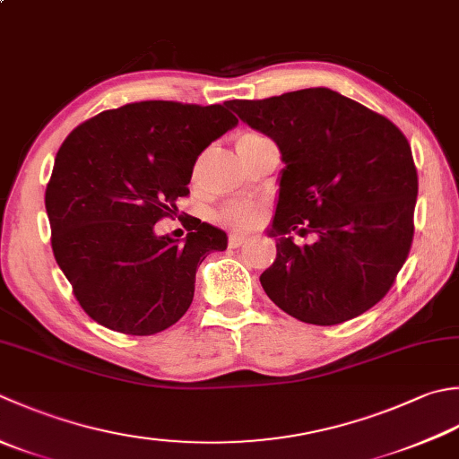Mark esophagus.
Listing matches in <instances>:
<instances>
[{
	"mask_svg": "<svg viewBox=\"0 0 459 459\" xmlns=\"http://www.w3.org/2000/svg\"><path fill=\"white\" fill-rule=\"evenodd\" d=\"M247 235H240V232H232V235L229 237V247L230 248H238V247H242L247 242Z\"/></svg>",
	"mask_w": 459,
	"mask_h": 459,
	"instance_id": "obj_1",
	"label": "esophagus"
}]
</instances>
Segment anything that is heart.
<instances>
[{
  "instance_id": "obj_1",
  "label": "heart",
  "mask_w": 459,
  "mask_h": 459,
  "mask_svg": "<svg viewBox=\"0 0 459 459\" xmlns=\"http://www.w3.org/2000/svg\"><path fill=\"white\" fill-rule=\"evenodd\" d=\"M258 139H264V137H260V134H255V133H247L238 139V145H247V143H253ZM221 219L227 224H230V227L247 230V229L256 227L260 219H263V211H260L253 203H235L227 206V209H222Z\"/></svg>"
}]
</instances>
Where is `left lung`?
Instances as JSON below:
<instances>
[{
    "instance_id": "obj_1",
    "label": "left lung",
    "mask_w": 459,
    "mask_h": 459,
    "mask_svg": "<svg viewBox=\"0 0 459 459\" xmlns=\"http://www.w3.org/2000/svg\"><path fill=\"white\" fill-rule=\"evenodd\" d=\"M271 137L284 169L268 235L276 260L260 284L278 308L332 326L378 304L414 237L418 173L402 131L326 87L224 103ZM290 231H314L299 247Z\"/></svg>"
}]
</instances>
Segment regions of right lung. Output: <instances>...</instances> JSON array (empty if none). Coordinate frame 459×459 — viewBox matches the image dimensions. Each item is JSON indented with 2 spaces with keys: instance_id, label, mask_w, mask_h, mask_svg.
<instances>
[{
  "instance_id": "right-lung-1",
  "label": "right lung",
  "mask_w": 459,
  "mask_h": 459,
  "mask_svg": "<svg viewBox=\"0 0 459 459\" xmlns=\"http://www.w3.org/2000/svg\"><path fill=\"white\" fill-rule=\"evenodd\" d=\"M224 105L141 101L103 111L63 141L45 191L51 248L74 294L105 328L151 336L188 310L195 274L227 232L191 217L188 235L159 237L195 160L237 127Z\"/></svg>"
}]
</instances>
